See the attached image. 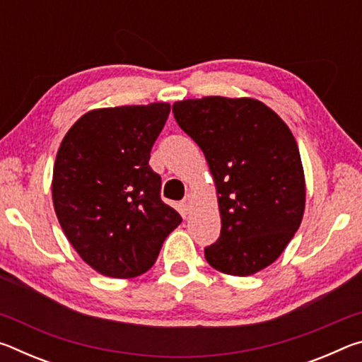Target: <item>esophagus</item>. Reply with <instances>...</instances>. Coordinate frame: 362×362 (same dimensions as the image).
Instances as JSON below:
<instances>
[{
  "mask_svg": "<svg viewBox=\"0 0 362 362\" xmlns=\"http://www.w3.org/2000/svg\"><path fill=\"white\" fill-rule=\"evenodd\" d=\"M192 194H187L185 198L182 199V209H183V212H189V209H192Z\"/></svg>",
  "mask_w": 362,
  "mask_h": 362,
  "instance_id": "34e87169",
  "label": "esophagus"
}]
</instances>
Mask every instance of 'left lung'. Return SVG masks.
I'll use <instances>...</instances> for the list:
<instances>
[{"instance_id": "obj_1", "label": "left lung", "mask_w": 362, "mask_h": 362, "mask_svg": "<svg viewBox=\"0 0 362 362\" xmlns=\"http://www.w3.org/2000/svg\"><path fill=\"white\" fill-rule=\"evenodd\" d=\"M177 124L209 164L222 217L204 249L212 268L249 276L278 259L305 211V175L286 122L260 100L211 95L173 105Z\"/></svg>"}]
</instances>
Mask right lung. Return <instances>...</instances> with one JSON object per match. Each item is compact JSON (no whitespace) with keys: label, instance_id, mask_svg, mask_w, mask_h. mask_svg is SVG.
Instances as JSON below:
<instances>
[{"label":"right lung","instance_id":"1","mask_svg":"<svg viewBox=\"0 0 362 362\" xmlns=\"http://www.w3.org/2000/svg\"><path fill=\"white\" fill-rule=\"evenodd\" d=\"M170 112L164 102L99 108L65 134L52 174L59 223L79 257L110 278H136L156 262L182 217L164 204L150 151Z\"/></svg>","mask_w":362,"mask_h":362}]
</instances>
